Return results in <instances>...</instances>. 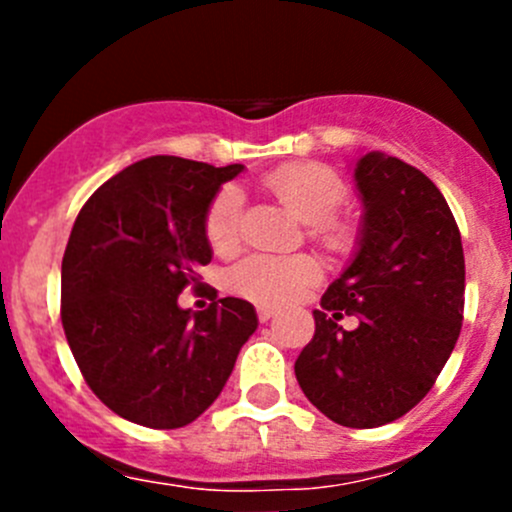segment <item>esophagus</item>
I'll return each mask as SVG.
<instances>
[{
    "label": "esophagus",
    "instance_id": "34e87169",
    "mask_svg": "<svg viewBox=\"0 0 512 512\" xmlns=\"http://www.w3.org/2000/svg\"><path fill=\"white\" fill-rule=\"evenodd\" d=\"M275 314L277 309L270 307V304H260V307H257V317H260V322H267V319L275 317Z\"/></svg>",
    "mask_w": 512,
    "mask_h": 512
}]
</instances>
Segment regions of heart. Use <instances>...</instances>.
I'll return each mask as SVG.
<instances>
[{
    "label": "heart",
    "mask_w": 512,
    "mask_h": 512,
    "mask_svg": "<svg viewBox=\"0 0 512 512\" xmlns=\"http://www.w3.org/2000/svg\"><path fill=\"white\" fill-rule=\"evenodd\" d=\"M267 190L282 205L309 225V237L327 250H347L352 232L334 215L347 198L344 180L319 163H289L265 178ZM242 195L235 185H225L205 215V235L218 252L235 247L240 235ZM319 265L312 257L252 255L230 272V289L262 304H285L319 280Z\"/></svg>",
    "instance_id": "b5f03b06"
}]
</instances>
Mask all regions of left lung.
<instances>
[{
	"label": "left lung",
	"instance_id": "8db88e82",
	"mask_svg": "<svg viewBox=\"0 0 512 512\" xmlns=\"http://www.w3.org/2000/svg\"><path fill=\"white\" fill-rule=\"evenodd\" d=\"M354 180L359 250L314 309L294 374L334 423L376 428L414 409L446 366L463 324L466 260L456 218L421 170L371 151ZM344 316L354 330L338 324Z\"/></svg>",
	"mask_w": 512,
	"mask_h": 512
}]
</instances>
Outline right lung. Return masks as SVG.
I'll return each mask as SVG.
<instances>
[{
    "label": "right lung",
    "instance_id": "obj_1",
    "mask_svg": "<svg viewBox=\"0 0 512 512\" xmlns=\"http://www.w3.org/2000/svg\"><path fill=\"white\" fill-rule=\"evenodd\" d=\"M240 163L215 168L151 156L101 185L76 218L61 262V324L91 391L148 428L193 423L220 396L255 307L223 297L180 309L213 260L205 215Z\"/></svg>",
    "mask_w": 512,
    "mask_h": 512
}]
</instances>
